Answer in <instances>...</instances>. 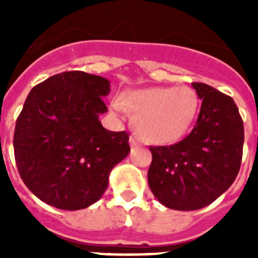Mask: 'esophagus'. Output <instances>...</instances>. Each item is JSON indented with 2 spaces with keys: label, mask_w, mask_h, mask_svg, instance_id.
Masks as SVG:
<instances>
[{
  "label": "esophagus",
  "mask_w": 258,
  "mask_h": 258,
  "mask_svg": "<svg viewBox=\"0 0 258 258\" xmlns=\"http://www.w3.org/2000/svg\"><path fill=\"white\" fill-rule=\"evenodd\" d=\"M129 142H131V146L132 147H136V146H140V138L137 136H131V138H129Z\"/></svg>",
  "instance_id": "obj_1"
}]
</instances>
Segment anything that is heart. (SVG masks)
<instances>
[{"mask_svg":"<svg viewBox=\"0 0 258 258\" xmlns=\"http://www.w3.org/2000/svg\"><path fill=\"white\" fill-rule=\"evenodd\" d=\"M198 107L197 93L187 86L133 90L121 102H112L116 112L127 108L133 113L137 132L155 145H170L181 140L197 117Z\"/></svg>","mask_w":258,"mask_h":258,"instance_id":"obj_1","label":"heart"}]
</instances>
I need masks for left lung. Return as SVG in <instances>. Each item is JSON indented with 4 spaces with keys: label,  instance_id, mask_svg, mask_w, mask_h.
<instances>
[{
    "label": "left lung",
    "instance_id": "8db88e82",
    "mask_svg": "<svg viewBox=\"0 0 258 258\" xmlns=\"http://www.w3.org/2000/svg\"><path fill=\"white\" fill-rule=\"evenodd\" d=\"M192 86L202 107L191 133L174 145L150 147V188L175 211H197L221 197L235 181L243 156L244 126L234 99L207 84Z\"/></svg>",
    "mask_w": 258,
    "mask_h": 258
}]
</instances>
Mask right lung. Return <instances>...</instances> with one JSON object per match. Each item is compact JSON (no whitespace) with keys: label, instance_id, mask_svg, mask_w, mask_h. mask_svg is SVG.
Returning <instances> with one entry per match:
<instances>
[{"label":"right lung","instance_id":"add662e5","mask_svg":"<svg viewBox=\"0 0 258 258\" xmlns=\"http://www.w3.org/2000/svg\"><path fill=\"white\" fill-rule=\"evenodd\" d=\"M109 90L104 77L68 71L29 92L15 124L14 155L23 182L49 206L77 211L94 204L131 151L126 132H109L99 121Z\"/></svg>","mask_w":258,"mask_h":258}]
</instances>
